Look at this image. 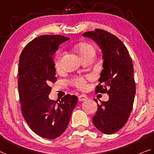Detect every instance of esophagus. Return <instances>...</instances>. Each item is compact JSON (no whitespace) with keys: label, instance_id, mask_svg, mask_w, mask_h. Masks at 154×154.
<instances>
[{"label":"esophagus","instance_id":"obj_1","mask_svg":"<svg viewBox=\"0 0 154 154\" xmlns=\"http://www.w3.org/2000/svg\"><path fill=\"white\" fill-rule=\"evenodd\" d=\"M87 99V97L85 94H81V95L79 96V101H83Z\"/></svg>","mask_w":154,"mask_h":154}]
</instances>
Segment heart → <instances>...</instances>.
I'll return each instance as SVG.
<instances>
[{
	"mask_svg": "<svg viewBox=\"0 0 154 154\" xmlns=\"http://www.w3.org/2000/svg\"><path fill=\"white\" fill-rule=\"evenodd\" d=\"M77 51H79V54L82 58H84L91 53L95 54V49L94 47L91 45L86 42H81L75 45ZM63 55V51L62 49H60L57 51L55 58H54V62H55V65L57 69H59L61 67V60H62V57ZM91 76L87 75V76H75L70 80L71 84L74 85V87H77L79 89H84L87 87V80L90 79Z\"/></svg>",
	"mask_w": 154,
	"mask_h": 154,
	"instance_id": "obj_1",
	"label": "heart"
}]
</instances>
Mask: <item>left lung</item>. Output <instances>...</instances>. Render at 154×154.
<instances>
[{
    "label": "left lung",
    "instance_id": "left-lung-1",
    "mask_svg": "<svg viewBox=\"0 0 154 154\" xmlns=\"http://www.w3.org/2000/svg\"><path fill=\"white\" fill-rule=\"evenodd\" d=\"M82 36L93 39L103 51V69L95 92L109 96L98 104L92 122L103 133L114 134L125 126L133 108L136 84L131 58L123 42L107 31L96 29Z\"/></svg>",
    "mask_w": 154,
    "mask_h": 154
}]
</instances>
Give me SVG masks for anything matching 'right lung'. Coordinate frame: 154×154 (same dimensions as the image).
<instances>
[{"label":"right lung","mask_w":154,"mask_h":154,"mask_svg":"<svg viewBox=\"0 0 154 154\" xmlns=\"http://www.w3.org/2000/svg\"><path fill=\"white\" fill-rule=\"evenodd\" d=\"M67 38L42 35L29 42L20 54L18 88L20 109L34 133L45 138L55 139L67 129L76 96L65 95L61 100L49 98L52 83L56 82L54 54Z\"/></svg>","instance_id":"add662e5"}]
</instances>
